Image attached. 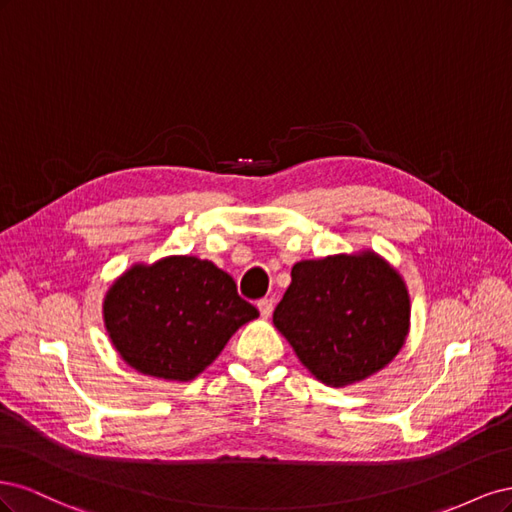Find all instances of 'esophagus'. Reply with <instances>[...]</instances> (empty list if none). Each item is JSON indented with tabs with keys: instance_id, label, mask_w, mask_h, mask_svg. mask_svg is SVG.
I'll return each mask as SVG.
<instances>
[{
	"instance_id": "esophagus-1",
	"label": "esophagus",
	"mask_w": 512,
	"mask_h": 512,
	"mask_svg": "<svg viewBox=\"0 0 512 512\" xmlns=\"http://www.w3.org/2000/svg\"><path fill=\"white\" fill-rule=\"evenodd\" d=\"M273 299H269V297H265V299H260L258 301V312L265 316V318H269L271 314H273Z\"/></svg>"
}]
</instances>
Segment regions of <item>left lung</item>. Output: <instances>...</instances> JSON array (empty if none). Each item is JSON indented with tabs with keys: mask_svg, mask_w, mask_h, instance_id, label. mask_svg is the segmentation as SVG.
Wrapping results in <instances>:
<instances>
[{
	"mask_svg": "<svg viewBox=\"0 0 512 512\" xmlns=\"http://www.w3.org/2000/svg\"><path fill=\"white\" fill-rule=\"evenodd\" d=\"M290 277L273 324L322 384L344 389L367 380L404 348L410 294L374 250L301 260Z\"/></svg>",
	"mask_w": 512,
	"mask_h": 512,
	"instance_id": "left-lung-1",
	"label": "left lung"
}]
</instances>
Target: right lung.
Listing matches in <instances>:
<instances>
[{"instance_id": "1", "label": "right lung", "mask_w": 512, "mask_h": 512, "mask_svg": "<svg viewBox=\"0 0 512 512\" xmlns=\"http://www.w3.org/2000/svg\"><path fill=\"white\" fill-rule=\"evenodd\" d=\"M102 316L119 356L145 376L190 382L258 309L232 277L196 256L136 262L106 290Z\"/></svg>"}]
</instances>
